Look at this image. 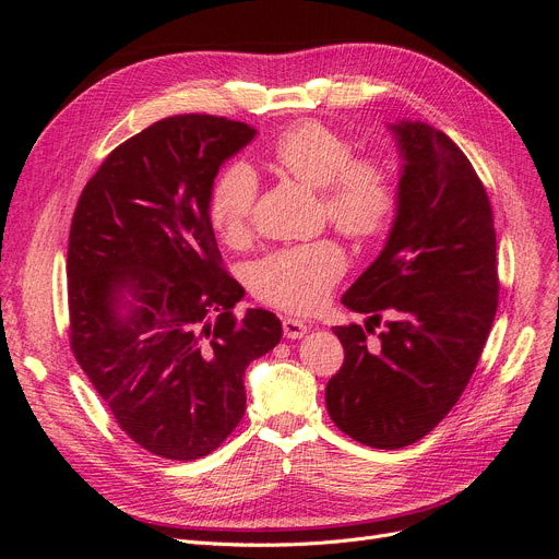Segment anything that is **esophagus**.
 <instances>
[{"mask_svg":"<svg viewBox=\"0 0 559 559\" xmlns=\"http://www.w3.org/2000/svg\"><path fill=\"white\" fill-rule=\"evenodd\" d=\"M283 333L287 340H301L308 333V324L297 317H285L283 319Z\"/></svg>","mask_w":559,"mask_h":559,"instance_id":"1","label":"esophagus"}]
</instances>
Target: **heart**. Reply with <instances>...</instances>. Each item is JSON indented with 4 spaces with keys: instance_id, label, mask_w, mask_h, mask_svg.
<instances>
[{
    "instance_id": "b5f03b06",
    "label": "heart",
    "mask_w": 559,
    "mask_h": 559,
    "mask_svg": "<svg viewBox=\"0 0 559 559\" xmlns=\"http://www.w3.org/2000/svg\"><path fill=\"white\" fill-rule=\"evenodd\" d=\"M272 160L292 179L321 190V213L346 238L369 242L390 228L396 211L390 169L378 158H356L354 144L340 131L314 120L299 122L276 138ZM255 199V174L245 163L228 165L215 179L209 217L228 245L251 235ZM344 272V251L331 240H317L253 262L249 283L264 304L310 312L326 301Z\"/></svg>"
}]
</instances>
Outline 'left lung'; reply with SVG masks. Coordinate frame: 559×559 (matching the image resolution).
Here are the masks:
<instances>
[{
  "mask_svg": "<svg viewBox=\"0 0 559 559\" xmlns=\"http://www.w3.org/2000/svg\"><path fill=\"white\" fill-rule=\"evenodd\" d=\"M403 158L388 245L342 304L392 319L367 348L358 324L335 326L344 365L329 380L335 426L371 449L415 444L472 378L498 306L496 230L474 165L442 131L390 124Z\"/></svg>",
  "mask_w": 559,
  "mask_h": 559,
  "instance_id": "left-lung-1",
  "label": "left lung"
}]
</instances>
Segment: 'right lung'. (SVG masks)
Returning <instances> with one entry per match:
<instances>
[{"label":"right lung","mask_w":559,"mask_h":559,"mask_svg":"<svg viewBox=\"0 0 559 559\" xmlns=\"http://www.w3.org/2000/svg\"><path fill=\"white\" fill-rule=\"evenodd\" d=\"M255 135L215 115H174L108 154L70 228V346L115 421L165 460L213 453L240 424L245 371L281 319L235 304L209 217L224 160Z\"/></svg>","instance_id":"add662e5"}]
</instances>
